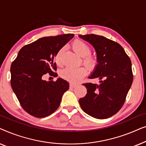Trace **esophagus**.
Here are the masks:
<instances>
[{"instance_id":"obj_1","label":"esophagus","mask_w":146,"mask_h":146,"mask_svg":"<svg viewBox=\"0 0 146 146\" xmlns=\"http://www.w3.org/2000/svg\"><path fill=\"white\" fill-rule=\"evenodd\" d=\"M76 86L77 85L74 84H72V83L70 84V88H75Z\"/></svg>"}]
</instances>
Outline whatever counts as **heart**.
<instances>
[{
  "instance_id": "1",
  "label": "heart",
  "mask_w": 146,
  "mask_h": 146,
  "mask_svg": "<svg viewBox=\"0 0 146 146\" xmlns=\"http://www.w3.org/2000/svg\"><path fill=\"white\" fill-rule=\"evenodd\" d=\"M72 48L78 55L82 57V62L88 68L95 69L98 64V60L96 57L90 54L91 48L85 42L76 39L72 43ZM63 49L58 51L55 56V62L57 65H60L61 54ZM87 70L84 67H79L76 68H66L61 71L60 76L62 78L72 83H77L81 80L86 75Z\"/></svg>"
}]
</instances>
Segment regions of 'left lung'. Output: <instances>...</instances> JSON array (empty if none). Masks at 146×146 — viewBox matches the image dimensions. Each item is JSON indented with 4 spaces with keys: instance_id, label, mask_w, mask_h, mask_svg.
Segmentation results:
<instances>
[{
    "instance_id": "1",
    "label": "left lung",
    "mask_w": 146,
    "mask_h": 146,
    "mask_svg": "<svg viewBox=\"0 0 146 146\" xmlns=\"http://www.w3.org/2000/svg\"><path fill=\"white\" fill-rule=\"evenodd\" d=\"M94 48L98 64L89 78L100 80L99 84L85 83L84 97L79 100L83 111L97 119H106L121 108L133 82L131 62L118 43L102 36L79 35Z\"/></svg>"
}]
</instances>
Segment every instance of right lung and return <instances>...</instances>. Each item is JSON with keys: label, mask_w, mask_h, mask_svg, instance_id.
<instances>
[{"label": "right lung", "mask_w": 146, "mask_h": 146, "mask_svg": "<svg viewBox=\"0 0 146 146\" xmlns=\"http://www.w3.org/2000/svg\"><path fill=\"white\" fill-rule=\"evenodd\" d=\"M74 34L43 37L20 50L11 67V84L23 108L36 117L48 116L58 109L69 83L61 78L46 81L49 73L57 77L55 56Z\"/></svg>", "instance_id": "obj_1"}]
</instances>
